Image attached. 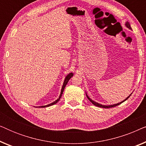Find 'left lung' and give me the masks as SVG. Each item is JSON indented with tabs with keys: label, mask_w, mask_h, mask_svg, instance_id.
I'll return each instance as SVG.
<instances>
[{
	"label": "left lung",
	"mask_w": 146,
	"mask_h": 146,
	"mask_svg": "<svg viewBox=\"0 0 146 146\" xmlns=\"http://www.w3.org/2000/svg\"><path fill=\"white\" fill-rule=\"evenodd\" d=\"M125 26H126V27L127 28H128L129 29H130V30H131V27H130V25H129V23H128V22H126V23H125ZM86 96H87V98H88V99L94 105H95V106H98V107H100V108H113V107H115V106H118V105H119L120 104H121L122 102H125V100H126L127 99H128L129 98V97L130 96H131V94L128 97H127L126 98H125L124 100H123L122 102H119V103H117V104H113V105H109V106H105V105H102V104H99V103H97V102H94V100H92L91 98H90L88 97V96L87 95V94L86 93Z\"/></svg>",
	"instance_id": "8db88e82"
}]
</instances>
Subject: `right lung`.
Instances as JSON below:
<instances>
[{
    "label": "right lung",
    "instance_id": "obj_1",
    "mask_svg": "<svg viewBox=\"0 0 146 146\" xmlns=\"http://www.w3.org/2000/svg\"><path fill=\"white\" fill-rule=\"evenodd\" d=\"M73 73H69L68 74L67 76H66V77L65 78V80H64V84H63V86H62V90H61V92H60V96H59V98H58L56 100V101H54V102H52V103H51V104H48V105H46V106H38V107H40V108H46V107H48V106H52V105H54V104H56L58 102L59 100H60V99L61 98V97H62V94H63V92H64V88L66 87V84H67V83H68V82L69 81V80L73 76Z\"/></svg>",
    "mask_w": 146,
    "mask_h": 146
}]
</instances>
